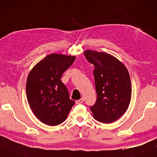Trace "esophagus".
<instances>
[{
  "label": "esophagus",
  "instance_id": "34e87169",
  "mask_svg": "<svg viewBox=\"0 0 157 157\" xmlns=\"http://www.w3.org/2000/svg\"><path fill=\"white\" fill-rule=\"evenodd\" d=\"M84 101V99L83 98H81V99H79V100H76V104L77 105H79V104H82Z\"/></svg>",
  "mask_w": 157,
  "mask_h": 157
}]
</instances>
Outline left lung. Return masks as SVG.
<instances>
[{
    "label": "left lung",
    "mask_w": 157,
    "mask_h": 157,
    "mask_svg": "<svg viewBox=\"0 0 157 157\" xmlns=\"http://www.w3.org/2000/svg\"><path fill=\"white\" fill-rule=\"evenodd\" d=\"M84 55L94 66L93 74L98 98L90 109L98 122L112 123L127 111L132 96L129 74L124 64L106 52L88 50Z\"/></svg>",
    "instance_id": "obj_1"
}]
</instances>
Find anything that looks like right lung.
Wrapping results in <instances>:
<instances>
[{
	"label": "right lung",
	"instance_id": "add662e5",
	"mask_svg": "<svg viewBox=\"0 0 157 157\" xmlns=\"http://www.w3.org/2000/svg\"><path fill=\"white\" fill-rule=\"evenodd\" d=\"M75 56L51 54L31 70L26 82V94L38 120L50 126L60 124L75 105L60 78L73 63Z\"/></svg>",
	"mask_w": 157,
	"mask_h": 157
}]
</instances>
